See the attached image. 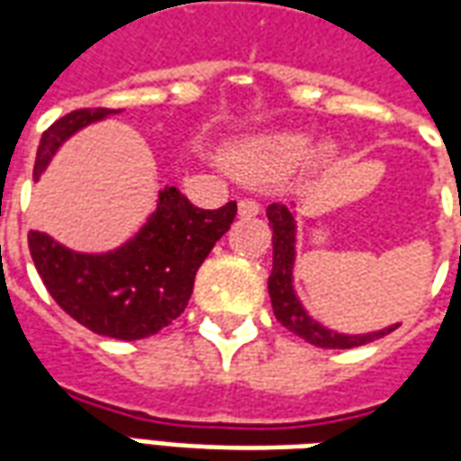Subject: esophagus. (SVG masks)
Masks as SVG:
<instances>
[{
  "mask_svg": "<svg viewBox=\"0 0 461 461\" xmlns=\"http://www.w3.org/2000/svg\"><path fill=\"white\" fill-rule=\"evenodd\" d=\"M259 202L254 200H240V214L241 217H257L259 214Z\"/></svg>",
  "mask_w": 461,
  "mask_h": 461,
  "instance_id": "esophagus-1",
  "label": "esophagus"
}]
</instances>
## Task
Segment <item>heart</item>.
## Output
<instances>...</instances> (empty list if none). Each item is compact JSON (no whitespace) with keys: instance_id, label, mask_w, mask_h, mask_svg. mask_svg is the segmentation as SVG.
Masks as SVG:
<instances>
[{"instance_id":"obj_1","label":"heart","mask_w":461,"mask_h":461,"mask_svg":"<svg viewBox=\"0 0 461 461\" xmlns=\"http://www.w3.org/2000/svg\"><path fill=\"white\" fill-rule=\"evenodd\" d=\"M313 145V135L301 131L251 135L231 145L230 160L244 172H284L309 160Z\"/></svg>"}]
</instances>
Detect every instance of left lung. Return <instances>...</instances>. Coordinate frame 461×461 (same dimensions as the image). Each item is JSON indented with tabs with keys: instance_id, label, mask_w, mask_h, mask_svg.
Instances as JSON below:
<instances>
[{
	"instance_id": "obj_1",
	"label": "left lung",
	"mask_w": 461,
	"mask_h": 461,
	"mask_svg": "<svg viewBox=\"0 0 461 461\" xmlns=\"http://www.w3.org/2000/svg\"><path fill=\"white\" fill-rule=\"evenodd\" d=\"M461 214V204H459ZM267 217H269L271 230V244H274V267H271L269 276V296L271 306H274V316L281 326H286L291 333H296L299 339L309 340L311 346L319 348H356L366 346L370 340L385 336L395 326H387L383 330H373V333H339V330L326 329L323 323L311 316L309 311L303 309V303L296 296L294 289V264H296V217H294V204H281L274 202L267 207Z\"/></svg>"
}]
</instances>
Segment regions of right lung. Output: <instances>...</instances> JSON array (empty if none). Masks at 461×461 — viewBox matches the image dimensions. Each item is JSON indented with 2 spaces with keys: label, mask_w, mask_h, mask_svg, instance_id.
Masks as SVG:
<instances>
[{
  "label": "right lung",
  "mask_w": 461,
  "mask_h": 461,
  "mask_svg": "<svg viewBox=\"0 0 461 461\" xmlns=\"http://www.w3.org/2000/svg\"><path fill=\"white\" fill-rule=\"evenodd\" d=\"M113 111L81 108L41 135L34 180L74 132ZM237 202L220 210L194 207L177 187H165L140 231L104 254H81L44 231H29V251L49 294L81 326L118 340L148 339L180 316L194 274L212 247L230 230Z\"/></svg>",
  "instance_id": "1"
}]
</instances>
